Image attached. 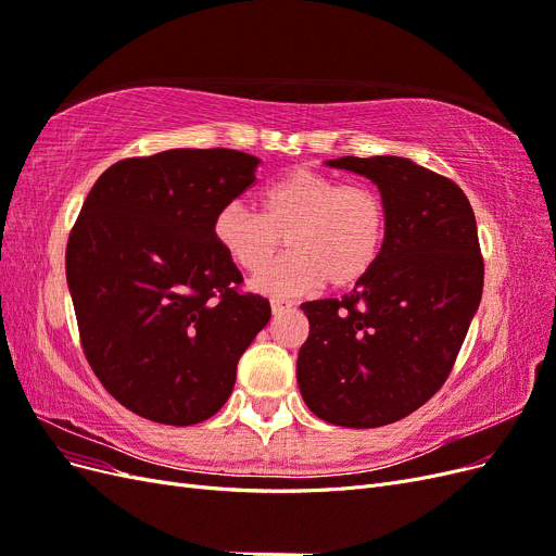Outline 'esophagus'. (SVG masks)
<instances>
[{
  "label": "esophagus",
  "mask_w": 556,
  "mask_h": 556,
  "mask_svg": "<svg viewBox=\"0 0 556 556\" xmlns=\"http://www.w3.org/2000/svg\"><path fill=\"white\" fill-rule=\"evenodd\" d=\"M294 308V301H288V299H271V311L274 315H280L285 311H292Z\"/></svg>",
  "instance_id": "esophagus-1"
}]
</instances>
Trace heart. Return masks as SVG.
Returning a JSON list of instances; mask_svg holds the SVG:
<instances>
[{
	"instance_id": "heart-1",
	"label": "heart",
	"mask_w": 556,
	"mask_h": 556,
	"mask_svg": "<svg viewBox=\"0 0 556 556\" xmlns=\"http://www.w3.org/2000/svg\"><path fill=\"white\" fill-rule=\"evenodd\" d=\"M262 213L229 201L215 213L213 237L233 264L260 271L289 237L293 252L264 269L252 288L271 296L304 294L327 280L352 288L374 271L387 243V206L368 185H343L294 169L264 188Z\"/></svg>"
}]
</instances>
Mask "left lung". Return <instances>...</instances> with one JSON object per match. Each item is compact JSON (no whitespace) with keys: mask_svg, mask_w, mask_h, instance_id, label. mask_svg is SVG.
<instances>
[{"mask_svg":"<svg viewBox=\"0 0 556 556\" xmlns=\"http://www.w3.org/2000/svg\"><path fill=\"white\" fill-rule=\"evenodd\" d=\"M387 206L376 268L343 299L301 304L311 331L296 382L329 425L374 429L427 403L447 380L484 280L473 208L457 182L406 157H339Z\"/></svg>","mask_w":556,"mask_h":556,"instance_id":"1","label":"left lung"}]
</instances>
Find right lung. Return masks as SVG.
<instances>
[{
  "mask_svg": "<svg viewBox=\"0 0 556 556\" xmlns=\"http://www.w3.org/2000/svg\"><path fill=\"white\" fill-rule=\"evenodd\" d=\"M260 160L176 148L115 162L66 243L83 352L106 392L160 425L225 406L237 364L271 317L268 299L213 237L215 213L255 182Z\"/></svg>",
  "mask_w": 556,
  "mask_h": 556,
  "instance_id": "1",
  "label": "right lung"
}]
</instances>
